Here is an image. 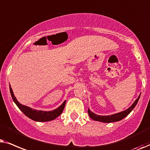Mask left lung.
I'll use <instances>...</instances> for the list:
<instances>
[{
	"instance_id": "1",
	"label": "left lung",
	"mask_w": 150,
	"mask_h": 150,
	"mask_svg": "<svg viewBox=\"0 0 150 150\" xmlns=\"http://www.w3.org/2000/svg\"><path fill=\"white\" fill-rule=\"evenodd\" d=\"M139 98H140V95H139V97L136 99V101L134 102L133 104L132 105V106L129 107L128 109L126 110L123 111L121 112H119L117 114H115V115H110V116H99V115H95V114H94L93 112H92L89 109L88 110V113L89 117H91L92 119H93V120L95 121H101V122H103V123H111V122H115V121H119L121 120V119H123V118H125L126 116H127L129 113H130V112L134 108L135 105H137Z\"/></svg>"
}]
</instances>
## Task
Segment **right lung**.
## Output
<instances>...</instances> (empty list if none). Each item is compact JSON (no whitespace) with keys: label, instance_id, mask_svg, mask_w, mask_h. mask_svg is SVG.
<instances>
[{"label":"right lung","instance_id":"add662e5","mask_svg":"<svg viewBox=\"0 0 150 150\" xmlns=\"http://www.w3.org/2000/svg\"><path fill=\"white\" fill-rule=\"evenodd\" d=\"M9 90L10 93H11V97H12L13 101H14L17 106L19 108V109L32 120L35 121H49L53 119H56L57 117H59L61 115L64 108L66 101H64V103L59 106L58 108L54 110L49 111V112H45V111H40V110H36L30 108L29 107L26 106V105H22L20 103L17 99H16L14 95H13L12 88H11V86L9 84Z\"/></svg>","mask_w":150,"mask_h":150}]
</instances>
